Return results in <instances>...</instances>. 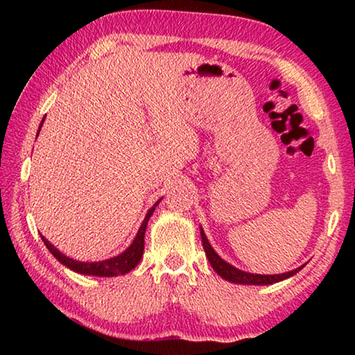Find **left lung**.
<instances>
[{"mask_svg":"<svg viewBox=\"0 0 355 355\" xmlns=\"http://www.w3.org/2000/svg\"><path fill=\"white\" fill-rule=\"evenodd\" d=\"M202 235V243H203V249H205V254L208 257V261L211 263V266L216 272H218L222 279H225L228 282H233V284H243V285H271L275 284V282H280L284 279L291 277V275L296 274L300 268L294 269V271L285 272V274H275V275H261V274H250V272H244L239 271V269L233 268L232 264H228L227 261L222 260V258L216 254L213 250L211 245H209L208 239L205 236L203 230H200Z\"/></svg>","mask_w":355,"mask_h":355,"instance_id":"8db88e82","label":"left lung"}]
</instances>
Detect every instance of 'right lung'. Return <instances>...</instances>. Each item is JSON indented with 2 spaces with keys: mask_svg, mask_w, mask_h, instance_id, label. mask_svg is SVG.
Wrapping results in <instances>:
<instances>
[{
  "mask_svg": "<svg viewBox=\"0 0 355 355\" xmlns=\"http://www.w3.org/2000/svg\"><path fill=\"white\" fill-rule=\"evenodd\" d=\"M42 123H44V120H42ZM42 123H40V127H42ZM39 131H40V128H39ZM158 203H159V200L155 203V207L158 205ZM155 207L148 209V213L146 216V219H144V222H142L139 232H137L133 244H131L130 248L123 252V254H120V255L114 257V258H110V260L95 261V263L76 261V260H71V258L61 254V252H59L55 248V245L48 241L46 238L42 236V241H44V244L46 245L48 250H50L51 254L56 257L58 261H61L64 266H67L69 269H71V271H75V272L87 274V275H98V277H112V275L127 274V272L131 271V269H135L137 266V263L141 261L142 254H144V236H146L147 222L150 219V216L153 214Z\"/></svg>",
  "mask_w": 355,
  "mask_h": 355,
  "instance_id": "1",
  "label": "right lung"
}]
</instances>
